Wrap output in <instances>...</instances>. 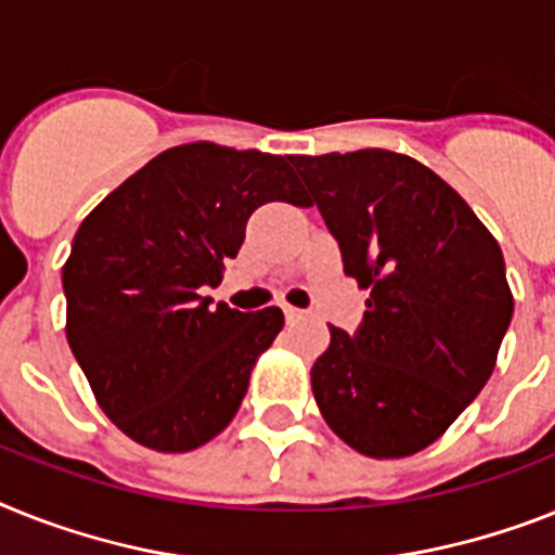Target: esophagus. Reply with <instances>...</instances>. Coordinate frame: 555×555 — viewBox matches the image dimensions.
I'll return each mask as SVG.
<instances>
[{
	"label": "esophagus",
	"instance_id": "1",
	"mask_svg": "<svg viewBox=\"0 0 555 555\" xmlns=\"http://www.w3.org/2000/svg\"><path fill=\"white\" fill-rule=\"evenodd\" d=\"M283 314H286L288 323H295V320H304L306 311L304 309H295V306H283Z\"/></svg>",
	"mask_w": 555,
	"mask_h": 555
}]
</instances>
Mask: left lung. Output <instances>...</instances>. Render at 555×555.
Listing matches in <instances>:
<instances>
[{"instance_id":"obj_1","label":"left lung","mask_w":555,"mask_h":555,"mask_svg":"<svg viewBox=\"0 0 555 555\" xmlns=\"http://www.w3.org/2000/svg\"><path fill=\"white\" fill-rule=\"evenodd\" d=\"M343 269L371 288L354 334L311 365L337 437L374 460L423 451L468 409L496 365L514 295L496 237L460 192L391 150L288 155Z\"/></svg>"}]
</instances>
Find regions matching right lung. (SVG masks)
Here are the masks:
<instances>
[{
    "instance_id": "right-lung-1",
    "label": "right lung",
    "mask_w": 555,
    "mask_h": 555,
    "mask_svg": "<svg viewBox=\"0 0 555 555\" xmlns=\"http://www.w3.org/2000/svg\"><path fill=\"white\" fill-rule=\"evenodd\" d=\"M269 201L309 206L288 158L195 141L155 155L73 237L67 343L95 402L139 446L195 451L241 409L283 311L212 306L201 288L221 283Z\"/></svg>"
}]
</instances>
